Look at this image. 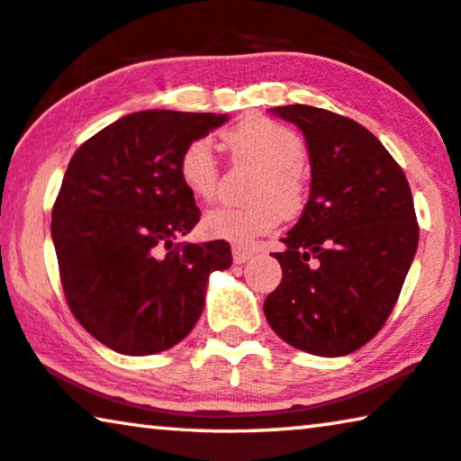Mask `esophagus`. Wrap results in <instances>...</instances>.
Masks as SVG:
<instances>
[{"mask_svg": "<svg viewBox=\"0 0 461 461\" xmlns=\"http://www.w3.org/2000/svg\"><path fill=\"white\" fill-rule=\"evenodd\" d=\"M231 255H233V263L242 265L249 261V258L252 257V250L246 249V246H240V244H233L231 246Z\"/></svg>", "mask_w": 461, "mask_h": 461, "instance_id": "34e87169", "label": "esophagus"}]
</instances>
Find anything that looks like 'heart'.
Returning a JSON list of instances; mask_svg holds the SVG:
<instances>
[{
  "label": "heart",
  "mask_w": 461,
  "mask_h": 461,
  "mask_svg": "<svg viewBox=\"0 0 461 461\" xmlns=\"http://www.w3.org/2000/svg\"><path fill=\"white\" fill-rule=\"evenodd\" d=\"M225 148L238 163L258 167L252 179L249 204L215 206L203 219L206 236L252 242L276 228L280 217H294L307 200V179L303 160L307 148L301 135L267 116H249L221 135ZM179 179L196 200L215 198L219 187V163L211 140H192L179 154Z\"/></svg>",
  "instance_id": "heart-1"
}]
</instances>
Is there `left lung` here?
Returning <instances> with one entry per match:
<instances>
[{
    "label": "left lung",
    "mask_w": 461,
    "mask_h": 461,
    "mask_svg": "<svg viewBox=\"0 0 461 461\" xmlns=\"http://www.w3.org/2000/svg\"><path fill=\"white\" fill-rule=\"evenodd\" d=\"M309 148L311 196L274 252L282 282L265 298L274 332L301 351L340 357L380 332L403 288L420 225L403 168L347 116L293 104L274 110Z\"/></svg>",
    "instance_id": "8db88e82"
}]
</instances>
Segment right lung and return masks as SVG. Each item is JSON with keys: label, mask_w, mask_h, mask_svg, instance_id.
Returning a JSON list of instances; mask_svg holds the SVG:
<instances>
[{"label": "right lung", "mask_w": 461, "mask_h": 461, "mask_svg": "<svg viewBox=\"0 0 461 461\" xmlns=\"http://www.w3.org/2000/svg\"><path fill=\"white\" fill-rule=\"evenodd\" d=\"M228 114L141 110L104 127L70 158L51 209L64 296L77 321L122 355L184 340L204 307L225 240L179 244L200 221L179 179V154Z\"/></svg>", "instance_id": "1"}]
</instances>
